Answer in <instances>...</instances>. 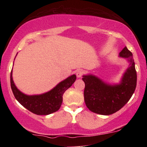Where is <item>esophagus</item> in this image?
<instances>
[{
	"instance_id": "obj_1",
	"label": "esophagus",
	"mask_w": 147,
	"mask_h": 147,
	"mask_svg": "<svg viewBox=\"0 0 147 147\" xmlns=\"http://www.w3.org/2000/svg\"><path fill=\"white\" fill-rule=\"evenodd\" d=\"M83 74H84V71L82 70H77V72H76V75H77V77H78V78H80V77H82V75H83Z\"/></svg>"
}]
</instances>
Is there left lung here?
<instances>
[{
    "label": "left lung",
    "mask_w": 147,
    "mask_h": 147,
    "mask_svg": "<svg viewBox=\"0 0 147 147\" xmlns=\"http://www.w3.org/2000/svg\"><path fill=\"white\" fill-rule=\"evenodd\" d=\"M119 57L127 60L129 65L118 84H111L97 76L83 75L85 83L84 101L92 112L109 115L120 110L132 97L137 84V73L133 54L124 47Z\"/></svg>",
    "instance_id": "obj_1"
}]
</instances>
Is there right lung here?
Here are the masks:
<instances>
[{
    "label": "right lung",
    "mask_w": 147,
    "mask_h": 147,
    "mask_svg": "<svg viewBox=\"0 0 147 147\" xmlns=\"http://www.w3.org/2000/svg\"><path fill=\"white\" fill-rule=\"evenodd\" d=\"M75 75H72L59 83L52 90L40 95H28L22 92L15 85L12 78V70L10 75V83L15 98L22 106L33 113L47 115L60 109L65 91L75 82Z\"/></svg>",
    "instance_id": "add662e5"
}]
</instances>
